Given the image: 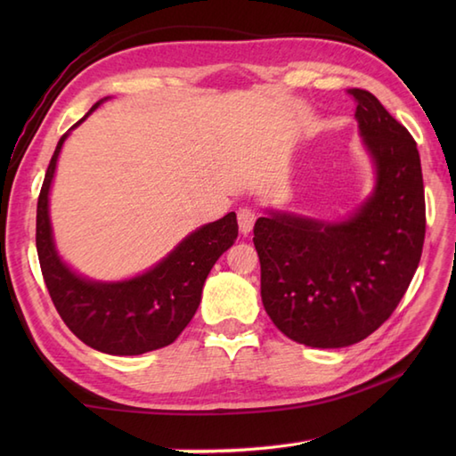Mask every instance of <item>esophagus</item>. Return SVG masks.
<instances>
[{"label":"esophagus","instance_id":"obj_1","mask_svg":"<svg viewBox=\"0 0 456 456\" xmlns=\"http://www.w3.org/2000/svg\"><path fill=\"white\" fill-rule=\"evenodd\" d=\"M256 217H258L256 209H253V208H240V209L237 211V221H239L240 233L248 235L250 231H253V227H255Z\"/></svg>","mask_w":456,"mask_h":456}]
</instances>
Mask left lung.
<instances>
[{"label": "left lung", "mask_w": 456, "mask_h": 456, "mask_svg": "<svg viewBox=\"0 0 456 456\" xmlns=\"http://www.w3.org/2000/svg\"><path fill=\"white\" fill-rule=\"evenodd\" d=\"M376 188L343 223L270 213L255 223L260 296L286 337L338 348L374 333L408 289L425 240L418 144L370 92L348 90Z\"/></svg>", "instance_id": "8db88e82"}]
</instances>
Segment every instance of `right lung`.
Here are the masks:
<instances>
[{"label": "right lung", "instance_id": "1", "mask_svg": "<svg viewBox=\"0 0 456 456\" xmlns=\"http://www.w3.org/2000/svg\"><path fill=\"white\" fill-rule=\"evenodd\" d=\"M66 137L68 133L56 144L37 203V253L48 294L66 327L95 351L119 356L157 351L176 341L191 322L209 270L239 235L237 216L231 211L193 231L167 258L137 278L110 284L86 280L58 256L48 219V191Z\"/></svg>", "mask_w": 456, "mask_h": 456}]
</instances>
